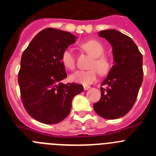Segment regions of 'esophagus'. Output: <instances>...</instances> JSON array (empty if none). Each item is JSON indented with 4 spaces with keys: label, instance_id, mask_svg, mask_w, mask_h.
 Listing matches in <instances>:
<instances>
[{
    "label": "esophagus",
    "instance_id": "esophagus-1",
    "mask_svg": "<svg viewBox=\"0 0 156 156\" xmlns=\"http://www.w3.org/2000/svg\"><path fill=\"white\" fill-rule=\"evenodd\" d=\"M90 86H87V85H84L83 86V89H84V90H87L88 89H90Z\"/></svg>",
    "mask_w": 156,
    "mask_h": 156
}]
</instances>
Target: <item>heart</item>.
I'll return each instance as SVG.
<instances>
[{"label":"heart","instance_id":"heart-1","mask_svg":"<svg viewBox=\"0 0 156 156\" xmlns=\"http://www.w3.org/2000/svg\"><path fill=\"white\" fill-rule=\"evenodd\" d=\"M81 48L84 50L93 58L89 64L90 69L78 70L70 76V80L80 84L87 85L95 82L98 75H105L111 69V61L108 56L103 55L105 48L101 43L95 40L86 41L80 44ZM61 61L63 66L68 69H75L76 62L73 54L69 49H66L62 54Z\"/></svg>","mask_w":156,"mask_h":156}]
</instances>
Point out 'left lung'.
Listing matches in <instances>:
<instances>
[{
	"label": "left lung",
	"mask_w": 156,
	"mask_h": 156,
	"mask_svg": "<svg viewBox=\"0 0 156 156\" xmlns=\"http://www.w3.org/2000/svg\"><path fill=\"white\" fill-rule=\"evenodd\" d=\"M99 37L112 47L114 65L101 83V97L94 104L96 113L106 119L126 115L134 105L143 81V58L133 40L115 30H101Z\"/></svg>",
	"instance_id": "1"
}]
</instances>
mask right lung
I'll return each mask as SVG.
<instances>
[{
	"label": "right lung",
	"mask_w": 156,
	"mask_h": 156,
	"mask_svg": "<svg viewBox=\"0 0 156 156\" xmlns=\"http://www.w3.org/2000/svg\"><path fill=\"white\" fill-rule=\"evenodd\" d=\"M76 39L69 32L47 28L23 51L18 82L23 105L36 120L45 124L62 121L73 98L83 90L81 84L62 83L67 77L62 54Z\"/></svg>",
	"instance_id": "obj_1"
}]
</instances>
